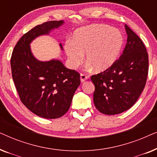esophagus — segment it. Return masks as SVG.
I'll return each mask as SVG.
<instances>
[{
    "instance_id": "esophagus-1",
    "label": "esophagus",
    "mask_w": 157,
    "mask_h": 157,
    "mask_svg": "<svg viewBox=\"0 0 157 157\" xmlns=\"http://www.w3.org/2000/svg\"><path fill=\"white\" fill-rule=\"evenodd\" d=\"M88 78H89V76H87L86 74H81L80 75V78H81V82H84L86 80H87Z\"/></svg>"
}]
</instances>
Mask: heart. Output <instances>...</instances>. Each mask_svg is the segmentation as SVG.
I'll return each mask as SVG.
<instances>
[{"mask_svg": "<svg viewBox=\"0 0 157 157\" xmlns=\"http://www.w3.org/2000/svg\"><path fill=\"white\" fill-rule=\"evenodd\" d=\"M124 44L121 32L104 24H94L75 31L72 41L66 43L65 51L70 65L76 68L82 63L86 53L89 67L106 70L117 60Z\"/></svg>", "mask_w": 157, "mask_h": 157, "instance_id": "1", "label": "heart"}]
</instances>
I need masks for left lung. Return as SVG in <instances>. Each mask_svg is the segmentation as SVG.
Instances as JSON below:
<instances>
[{"label": "left lung", "instance_id": "obj_1", "mask_svg": "<svg viewBox=\"0 0 157 157\" xmlns=\"http://www.w3.org/2000/svg\"><path fill=\"white\" fill-rule=\"evenodd\" d=\"M127 43L123 53L110 67L91 76L95 86L94 103L101 113L115 115L128 110L144 89L149 56L141 38L125 25Z\"/></svg>", "mask_w": 157, "mask_h": 157}]
</instances>
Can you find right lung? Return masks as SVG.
Segmentation results:
<instances>
[{
  "label": "right lung",
  "instance_id": "obj_1",
  "mask_svg": "<svg viewBox=\"0 0 157 157\" xmlns=\"http://www.w3.org/2000/svg\"><path fill=\"white\" fill-rule=\"evenodd\" d=\"M63 23L47 21L30 30L17 42L10 59L12 77L21 102L31 112L46 119L59 118L68 111L81 83L80 74L57 60L38 61L32 55L30 43Z\"/></svg>",
  "mask_w": 157,
  "mask_h": 157
}]
</instances>
